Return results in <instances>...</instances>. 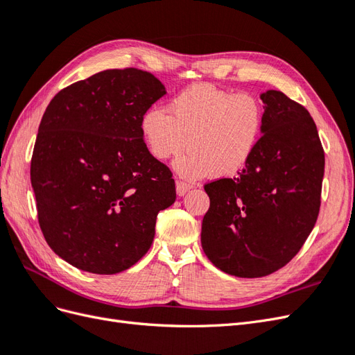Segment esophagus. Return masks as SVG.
Wrapping results in <instances>:
<instances>
[{
	"instance_id": "esophagus-1",
	"label": "esophagus",
	"mask_w": 355,
	"mask_h": 355,
	"mask_svg": "<svg viewBox=\"0 0 355 355\" xmlns=\"http://www.w3.org/2000/svg\"><path fill=\"white\" fill-rule=\"evenodd\" d=\"M191 188H192L191 184H187V182H184V180H179L178 184H176V192H178V196H180V197L185 196Z\"/></svg>"
}]
</instances>
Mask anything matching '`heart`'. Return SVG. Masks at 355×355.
<instances>
[{"label":"heart","instance_id":"heart-1","mask_svg":"<svg viewBox=\"0 0 355 355\" xmlns=\"http://www.w3.org/2000/svg\"><path fill=\"white\" fill-rule=\"evenodd\" d=\"M263 106L254 94L231 93L197 84L167 103V114L148 110L141 133L151 155L159 161L184 151L175 167L180 176L227 178L240 171L261 139Z\"/></svg>","mask_w":355,"mask_h":355}]
</instances>
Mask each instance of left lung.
I'll use <instances>...</instances> for the list:
<instances>
[{
    "label": "left lung",
    "mask_w": 355,
    "mask_h": 355,
    "mask_svg": "<svg viewBox=\"0 0 355 355\" xmlns=\"http://www.w3.org/2000/svg\"><path fill=\"white\" fill-rule=\"evenodd\" d=\"M262 136L237 176L204 185L210 207L201 245L235 277H263L293 259L318 218L324 149L305 106L277 90L261 94Z\"/></svg>",
    "instance_id": "left-lung-1"
}]
</instances>
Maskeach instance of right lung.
Masks as SVG:
<instances>
[{
	"mask_svg": "<svg viewBox=\"0 0 355 355\" xmlns=\"http://www.w3.org/2000/svg\"><path fill=\"white\" fill-rule=\"evenodd\" d=\"M164 85L151 72L106 69L62 89L31 158L38 223L78 270L111 275L141 261L159 210L176 200L171 170L148 151L141 118Z\"/></svg>",
	"mask_w": 355,
	"mask_h": 355,
	"instance_id": "add662e5",
	"label": "right lung"
}]
</instances>
